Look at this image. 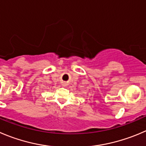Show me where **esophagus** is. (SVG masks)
I'll use <instances>...</instances> for the list:
<instances>
[{
	"label": "esophagus",
	"instance_id": "esophagus-1",
	"mask_svg": "<svg viewBox=\"0 0 146 146\" xmlns=\"http://www.w3.org/2000/svg\"><path fill=\"white\" fill-rule=\"evenodd\" d=\"M66 85H67V83H66V82L62 83V86H63V87H66Z\"/></svg>",
	"mask_w": 146,
	"mask_h": 146
}]
</instances>
